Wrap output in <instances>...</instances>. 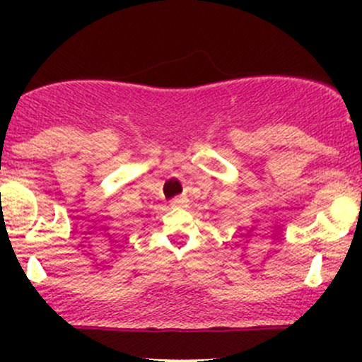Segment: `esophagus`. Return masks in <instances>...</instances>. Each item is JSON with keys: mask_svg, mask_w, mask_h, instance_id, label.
<instances>
[{"mask_svg": "<svg viewBox=\"0 0 362 362\" xmlns=\"http://www.w3.org/2000/svg\"><path fill=\"white\" fill-rule=\"evenodd\" d=\"M170 206L177 207V209H184V207L189 206V199H187L185 195H178V197L170 201Z\"/></svg>", "mask_w": 362, "mask_h": 362, "instance_id": "34e87169", "label": "esophagus"}]
</instances>
